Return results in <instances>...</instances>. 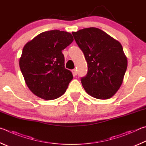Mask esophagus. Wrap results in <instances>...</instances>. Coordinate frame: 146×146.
I'll return each mask as SVG.
<instances>
[{
  "instance_id": "obj_1",
  "label": "esophagus",
  "mask_w": 146,
  "mask_h": 146,
  "mask_svg": "<svg viewBox=\"0 0 146 146\" xmlns=\"http://www.w3.org/2000/svg\"><path fill=\"white\" fill-rule=\"evenodd\" d=\"M72 74L74 76H76V75H77V74H78L77 70H76V69H73V70H72Z\"/></svg>"
}]
</instances>
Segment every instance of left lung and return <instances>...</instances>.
Wrapping results in <instances>:
<instances>
[{"mask_svg": "<svg viewBox=\"0 0 146 146\" xmlns=\"http://www.w3.org/2000/svg\"><path fill=\"white\" fill-rule=\"evenodd\" d=\"M85 55L88 72L81 78L86 93L99 99L111 98L121 86L127 61L121 43L96 27L72 33Z\"/></svg>", "mask_w": 146, "mask_h": 146, "instance_id": "obj_1", "label": "left lung"}]
</instances>
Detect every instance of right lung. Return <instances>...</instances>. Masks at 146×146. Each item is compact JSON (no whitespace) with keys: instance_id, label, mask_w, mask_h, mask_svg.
I'll return each instance as SVG.
<instances>
[{"instance_id":"obj_1","label":"right lung","mask_w":146,"mask_h":146,"mask_svg":"<svg viewBox=\"0 0 146 146\" xmlns=\"http://www.w3.org/2000/svg\"><path fill=\"white\" fill-rule=\"evenodd\" d=\"M70 33L52 30L43 32L23 48L19 65L32 92L45 100L60 98L73 79L65 68L62 50L73 42Z\"/></svg>"}]
</instances>
